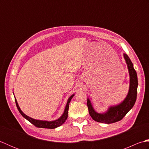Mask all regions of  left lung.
<instances>
[{"label":"left lung","mask_w":149,"mask_h":149,"mask_svg":"<svg viewBox=\"0 0 149 149\" xmlns=\"http://www.w3.org/2000/svg\"><path fill=\"white\" fill-rule=\"evenodd\" d=\"M129 74V89L127 96L122 102L115 106L108 107L106 112L103 113H97L94 109L89 98L87 99V106L89 111L90 115L95 121L104 123H112L121 120L125 116L132 107L134 106L137 97L138 88V77L136 72L133 67V64L126 54H123Z\"/></svg>","instance_id":"8db88e82"}]
</instances>
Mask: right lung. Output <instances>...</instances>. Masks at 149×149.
Masks as SVG:
<instances>
[{
    "mask_svg": "<svg viewBox=\"0 0 149 149\" xmlns=\"http://www.w3.org/2000/svg\"><path fill=\"white\" fill-rule=\"evenodd\" d=\"M74 96V94H73L68 98L67 102H66V105L65 106L64 113H63V115L60 116L58 119L55 120H52V121H47V120H36V119H34L33 118H31V117L26 115V114H24L23 113V111H22L20 109V107H19V106H18V104L17 102V99H16V98H15V99L16 105H17V107L19 111V112H20V113L22 115V116L24 117L28 121L30 122L31 123H33L34 125H35L36 127H39V128L55 129L56 127H59L60 125H61L63 123L66 121V120L67 119L69 104H70V101Z\"/></svg>",
    "mask_w": 149,
    "mask_h": 149,
    "instance_id": "right-lung-1",
    "label": "right lung"
}]
</instances>
